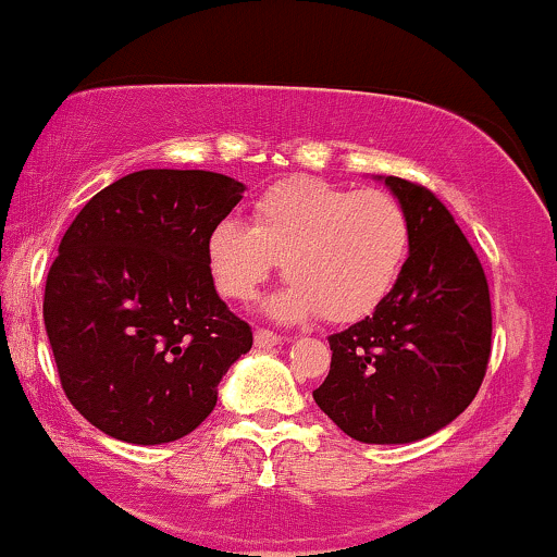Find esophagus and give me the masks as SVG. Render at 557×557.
<instances>
[{
    "instance_id": "esophagus-1",
    "label": "esophagus",
    "mask_w": 557,
    "mask_h": 557,
    "mask_svg": "<svg viewBox=\"0 0 557 557\" xmlns=\"http://www.w3.org/2000/svg\"><path fill=\"white\" fill-rule=\"evenodd\" d=\"M276 344H281L278 333H273V331H268V329L255 331V346H258V349H273V346H276Z\"/></svg>"
}]
</instances>
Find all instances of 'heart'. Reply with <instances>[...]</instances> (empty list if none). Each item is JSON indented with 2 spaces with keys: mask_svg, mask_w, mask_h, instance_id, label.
I'll list each match as a JSON object with an SVG mask.
<instances>
[{
  "mask_svg": "<svg viewBox=\"0 0 557 557\" xmlns=\"http://www.w3.org/2000/svg\"><path fill=\"white\" fill-rule=\"evenodd\" d=\"M409 247V213L396 195L292 176L252 200V226L237 219L213 224L206 258L226 299L247 302L281 260L289 281L268 302L273 315L320 312L331 323H349L388 297Z\"/></svg>",
  "mask_w": 557,
  "mask_h": 557,
  "instance_id": "obj_1",
  "label": "heart"
}]
</instances>
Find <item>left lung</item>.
Here are the masks:
<instances>
[{
	"label": "left lung",
	"mask_w": 557,
	"mask_h": 557,
	"mask_svg": "<svg viewBox=\"0 0 557 557\" xmlns=\"http://www.w3.org/2000/svg\"><path fill=\"white\" fill-rule=\"evenodd\" d=\"M411 224L409 258L375 312L329 336L312 398L359 443H411L472 404L490 362L493 307L480 258L433 189L385 176Z\"/></svg>",
	"instance_id": "1"
}]
</instances>
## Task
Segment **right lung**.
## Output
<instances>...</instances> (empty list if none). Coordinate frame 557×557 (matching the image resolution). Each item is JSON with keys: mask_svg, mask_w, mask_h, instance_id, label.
Masks as SVG:
<instances>
[{"mask_svg": "<svg viewBox=\"0 0 557 557\" xmlns=\"http://www.w3.org/2000/svg\"><path fill=\"white\" fill-rule=\"evenodd\" d=\"M245 185L200 169H143L75 215L44 292L64 396L116 441L159 446L211 414L252 329L215 294L213 224Z\"/></svg>", "mask_w": 557, "mask_h": 557, "instance_id": "add662e5", "label": "right lung"}]
</instances>
